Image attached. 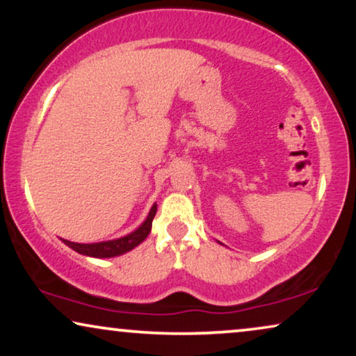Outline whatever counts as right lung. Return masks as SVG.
<instances>
[{
  "label": "right lung",
  "mask_w": 356,
  "mask_h": 356,
  "mask_svg": "<svg viewBox=\"0 0 356 356\" xmlns=\"http://www.w3.org/2000/svg\"><path fill=\"white\" fill-rule=\"evenodd\" d=\"M156 212H157V205L154 204L151 212H149V215H147L146 221H144V223L136 231H133L131 234L125 236V238L106 241V242H96V244H76V242H70L65 239H63V242L69 245L70 249L79 252V254L96 257V259H109V257L122 255L128 250L135 249L138 244H141V242L147 238V234L151 233L152 220H154V216H156Z\"/></svg>",
  "instance_id": "right-lung-1"
}]
</instances>
